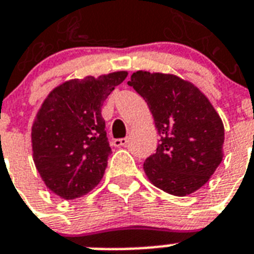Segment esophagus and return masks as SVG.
Segmentation results:
<instances>
[{
  "label": "esophagus",
  "instance_id": "esophagus-1",
  "mask_svg": "<svg viewBox=\"0 0 254 254\" xmlns=\"http://www.w3.org/2000/svg\"><path fill=\"white\" fill-rule=\"evenodd\" d=\"M127 143V138H117L113 141V146L116 147H121V146H125Z\"/></svg>",
  "mask_w": 254,
  "mask_h": 254
}]
</instances>
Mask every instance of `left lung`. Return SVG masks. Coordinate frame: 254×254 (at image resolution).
Wrapping results in <instances>:
<instances>
[{
    "label": "left lung",
    "mask_w": 254,
    "mask_h": 254,
    "mask_svg": "<svg viewBox=\"0 0 254 254\" xmlns=\"http://www.w3.org/2000/svg\"><path fill=\"white\" fill-rule=\"evenodd\" d=\"M127 84L145 99L160 135L143 164L148 180L180 197L198 190L223 159L224 127L209 99L172 74L139 70Z\"/></svg>",
    "instance_id": "left-lung-1"
}]
</instances>
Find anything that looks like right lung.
Instances as JSON below:
<instances>
[{"label":"right lung","mask_w":254,"mask_h":254,"mask_svg":"<svg viewBox=\"0 0 254 254\" xmlns=\"http://www.w3.org/2000/svg\"><path fill=\"white\" fill-rule=\"evenodd\" d=\"M127 75L116 71L67 80L39 109L31 133L34 162L55 194L78 198L100 183L112 152L102 107Z\"/></svg>","instance_id":"add662e5"}]
</instances>
